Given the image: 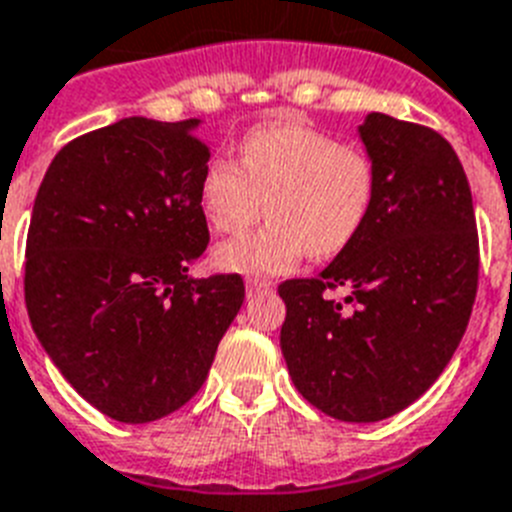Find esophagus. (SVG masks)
<instances>
[{"label": "esophagus", "mask_w": 512, "mask_h": 512, "mask_svg": "<svg viewBox=\"0 0 512 512\" xmlns=\"http://www.w3.org/2000/svg\"><path fill=\"white\" fill-rule=\"evenodd\" d=\"M272 290V282H266V279H248L246 282V295L248 298H256V295H261V292H269Z\"/></svg>", "instance_id": "34e87169"}]
</instances>
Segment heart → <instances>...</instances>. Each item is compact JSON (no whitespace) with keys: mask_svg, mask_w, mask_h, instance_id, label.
Segmentation results:
<instances>
[{"mask_svg":"<svg viewBox=\"0 0 512 512\" xmlns=\"http://www.w3.org/2000/svg\"><path fill=\"white\" fill-rule=\"evenodd\" d=\"M375 165L352 144L310 126L272 121L240 142V165L212 160L199 186L214 233L243 235L261 209L269 225L217 248L214 264L235 274H285L308 253L334 259L357 238L375 202Z\"/></svg>","mask_w":512,"mask_h":512,"instance_id":"1","label":"heart"}]
</instances>
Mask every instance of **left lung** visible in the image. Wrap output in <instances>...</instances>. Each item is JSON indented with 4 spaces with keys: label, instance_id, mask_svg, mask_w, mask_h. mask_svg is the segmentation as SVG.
I'll list each match as a JSON object with an SVG mask.
<instances>
[{
    "label": "left lung",
    "instance_id": "8db88e82",
    "mask_svg": "<svg viewBox=\"0 0 512 512\" xmlns=\"http://www.w3.org/2000/svg\"><path fill=\"white\" fill-rule=\"evenodd\" d=\"M360 137L378 178L368 220L318 277L279 285L292 383L342 422L391 417L438 381L479 285L474 202L451 144L386 113ZM339 286L344 301L330 298Z\"/></svg>",
    "mask_w": 512,
    "mask_h": 512
}]
</instances>
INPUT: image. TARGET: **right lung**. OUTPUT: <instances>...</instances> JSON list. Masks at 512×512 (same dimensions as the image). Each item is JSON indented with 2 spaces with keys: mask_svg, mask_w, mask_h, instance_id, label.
Listing matches in <instances>:
<instances>
[{
  "mask_svg": "<svg viewBox=\"0 0 512 512\" xmlns=\"http://www.w3.org/2000/svg\"><path fill=\"white\" fill-rule=\"evenodd\" d=\"M196 119H121L48 165L25 246L38 342L82 399L126 425L181 409L238 316L240 274L191 279L209 227Z\"/></svg>",
  "mask_w": 512,
  "mask_h": 512,
  "instance_id": "add662e5",
  "label": "right lung"
}]
</instances>
